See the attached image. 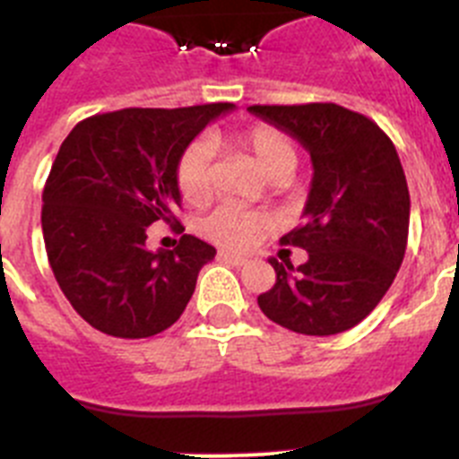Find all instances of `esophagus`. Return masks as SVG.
<instances>
[{"label":"esophagus","mask_w":459,"mask_h":459,"mask_svg":"<svg viewBox=\"0 0 459 459\" xmlns=\"http://www.w3.org/2000/svg\"><path fill=\"white\" fill-rule=\"evenodd\" d=\"M221 259H225V262H230V264L234 266H246L248 264V257H243V255L238 253H230V250H221Z\"/></svg>","instance_id":"obj_1"}]
</instances>
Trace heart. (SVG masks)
<instances>
[{
  "instance_id": "obj_1",
  "label": "heart",
  "mask_w": 459,
  "mask_h": 459,
  "mask_svg": "<svg viewBox=\"0 0 459 459\" xmlns=\"http://www.w3.org/2000/svg\"><path fill=\"white\" fill-rule=\"evenodd\" d=\"M211 142L248 153L257 163V168L271 179L290 177L299 160V153H296L290 135L269 124H253L232 135H213ZM211 160H213V149L206 140L190 142L181 152L174 174H177V188L188 204L202 206L211 200V195H213ZM266 227H269V218L264 213L225 204L202 222V232L206 238L221 243V246L243 250L253 246L255 238L264 232Z\"/></svg>"
}]
</instances>
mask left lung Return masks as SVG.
Instances as JSON below:
<instances>
[{"instance_id":"obj_1","label":"left lung","mask_w":459,"mask_h":459,"mask_svg":"<svg viewBox=\"0 0 459 459\" xmlns=\"http://www.w3.org/2000/svg\"><path fill=\"white\" fill-rule=\"evenodd\" d=\"M310 152L303 225L280 238L306 264L271 259L275 285L257 296L271 322L303 335H335L370 315L407 250L409 188L391 137L335 103L250 105Z\"/></svg>"}]
</instances>
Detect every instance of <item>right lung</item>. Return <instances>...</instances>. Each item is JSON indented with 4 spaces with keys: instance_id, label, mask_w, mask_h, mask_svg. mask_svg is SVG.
<instances>
[{
    "instance_id": "right-lung-1",
    "label": "right lung",
    "mask_w": 459,
    "mask_h": 459,
    "mask_svg": "<svg viewBox=\"0 0 459 459\" xmlns=\"http://www.w3.org/2000/svg\"><path fill=\"white\" fill-rule=\"evenodd\" d=\"M232 108H126L87 117L62 142L43 188V241L64 296L100 333L152 338L188 306L216 248L184 234L174 172L193 137ZM153 221L182 234L177 249L146 248Z\"/></svg>"
}]
</instances>
